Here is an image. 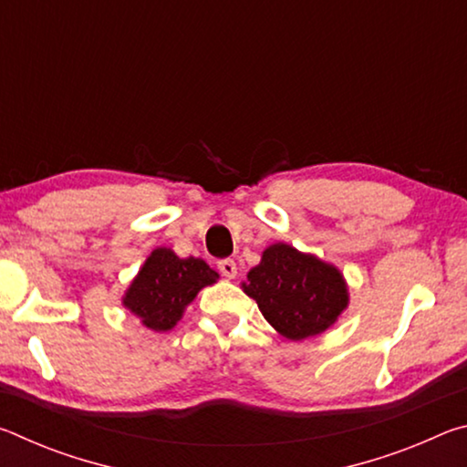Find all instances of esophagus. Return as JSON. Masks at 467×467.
<instances>
[{"instance_id":"obj_1","label":"esophagus","mask_w":467,"mask_h":467,"mask_svg":"<svg viewBox=\"0 0 467 467\" xmlns=\"http://www.w3.org/2000/svg\"><path fill=\"white\" fill-rule=\"evenodd\" d=\"M218 270H220V274H223L224 278H228V280L236 278V264L233 262V259H220V262H218Z\"/></svg>"}]
</instances>
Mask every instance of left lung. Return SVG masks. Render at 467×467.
Returning a JSON list of instances; mask_svg holds the SVG:
<instances>
[{
	"mask_svg": "<svg viewBox=\"0 0 467 467\" xmlns=\"http://www.w3.org/2000/svg\"><path fill=\"white\" fill-rule=\"evenodd\" d=\"M243 284L267 323L288 339L317 336L348 305L346 282L334 265L275 243Z\"/></svg>",
	"mask_w": 467,
	"mask_h": 467,
	"instance_id": "left-lung-1",
	"label": "left lung"
}]
</instances>
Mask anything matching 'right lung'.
Segmentation results:
<instances>
[{
	"label": "right lung",
	"instance_id": "1",
	"mask_svg": "<svg viewBox=\"0 0 467 467\" xmlns=\"http://www.w3.org/2000/svg\"><path fill=\"white\" fill-rule=\"evenodd\" d=\"M218 274L203 259H181L167 247L154 249L138 278L125 292L123 305L136 313L146 327L167 331L181 319L197 292L210 286Z\"/></svg>",
	"mask_w": 467,
	"mask_h": 467
}]
</instances>
